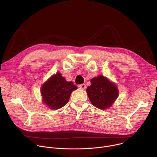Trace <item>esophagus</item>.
Wrapping results in <instances>:
<instances>
[{"label":"esophagus","instance_id":"1","mask_svg":"<svg viewBox=\"0 0 157 157\" xmlns=\"http://www.w3.org/2000/svg\"><path fill=\"white\" fill-rule=\"evenodd\" d=\"M79 87H80L81 89H83V90H84V89H86V84H80L79 86Z\"/></svg>","mask_w":157,"mask_h":157}]
</instances>
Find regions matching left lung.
Returning <instances> with one entry per match:
<instances>
[{
  "label": "left lung",
  "mask_w": 157,
  "mask_h": 157,
  "mask_svg": "<svg viewBox=\"0 0 157 157\" xmlns=\"http://www.w3.org/2000/svg\"><path fill=\"white\" fill-rule=\"evenodd\" d=\"M91 86L87 87L86 92L92 104L102 110L113 105L119 96L116 84L102 75L91 79Z\"/></svg>",
  "instance_id": "left-lung-1"
}]
</instances>
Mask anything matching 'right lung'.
Wrapping results in <instances>:
<instances>
[{
	"mask_svg": "<svg viewBox=\"0 0 157 157\" xmlns=\"http://www.w3.org/2000/svg\"><path fill=\"white\" fill-rule=\"evenodd\" d=\"M77 89L72 81H67L60 73H56L41 87L42 102L50 109H60L68 102L71 93Z\"/></svg>",
	"mask_w": 157,
	"mask_h": 157,
	"instance_id": "add662e5",
	"label": "right lung"
}]
</instances>
